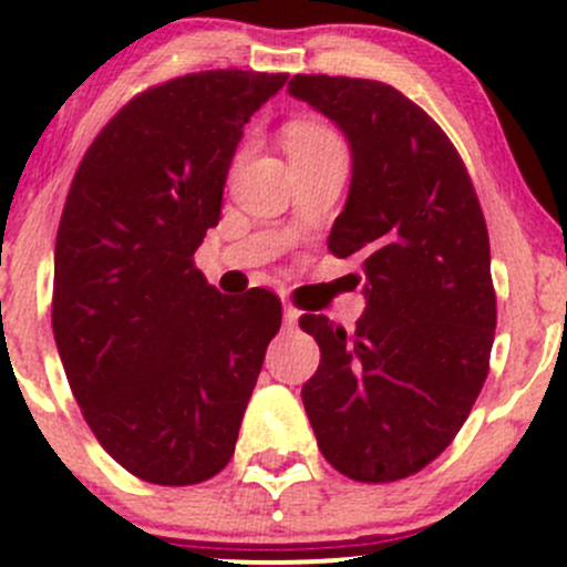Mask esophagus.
Returning a JSON list of instances; mask_svg holds the SVG:
<instances>
[{
    "mask_svg": "<svg viewBox=\"0 0 567 567\" xmlns=\"http://www.w3.org/2000/svg\"><path fill=\"white\" fill-rule=\"evenodd\" d=\"M299 316H301V312L296 310L290 301H285V326H288V329H293V326L299 323Z\"/></svg>",
    "mask_w": 567,
    "mask_h": 567,
    "instance_id": "34e87169",
    "label": "esophagus"
}]
</instances>
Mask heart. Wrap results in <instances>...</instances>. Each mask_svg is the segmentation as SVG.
<instances>
[{"label": "heart", "mask_w": 567, "mask_h": 567, "mask_svg": "<svg viewBox=\"0 0 567 567\" xmlns=\"http://www.w3.org/2000/svg\"><path fill=\"white\" fill-rule=\"evenodd\" d=\"M285 145H288V153L342 147L334 131L329 125L316 123V120H296V123H290L288 131H285Z\"/></svg>", "instance_id": "b5f03b06"}]
</instances>
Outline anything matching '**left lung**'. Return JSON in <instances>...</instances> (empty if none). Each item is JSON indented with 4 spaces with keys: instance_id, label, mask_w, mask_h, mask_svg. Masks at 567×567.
<instances>
[{
    "instance_id": "obj_1",
    "label": "left lung",
    "mask_w": 567,
    "mask_h": 567,
    "mask_svg": "<svg viewBox=\"0 0 567 567\" xmlns=\"http://www.w3.org/2000/svg\"><path fill=\"white\" fill-rule=\"evenodd\" d=\"M288 90L348 136L351 192L329 251L359 255L368 277L353 331L301 316L320 346L301 400L337 472L394 483L453 444L488 375V227L450 136L392 84L299 73Z\"/></svg>"
}]
</instances>
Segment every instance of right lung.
<instances>
[{"label":"right lung","mask_w":567,"mask_h":567,"mask_svg":"<svg viewBox=\"0 0 567 567\" xmlns=\"http://www.w3.org/2000/svg\"><path fill=\"white\" fill-rule=\"evenodd\" d=\"M288 73L199 71L134 95L84 153L54 249L51 329L101 447L156 485L227 466L282 301L194 266L244 123Z\"/></svg>","instance_id":"obj_1"}]
</instances>
